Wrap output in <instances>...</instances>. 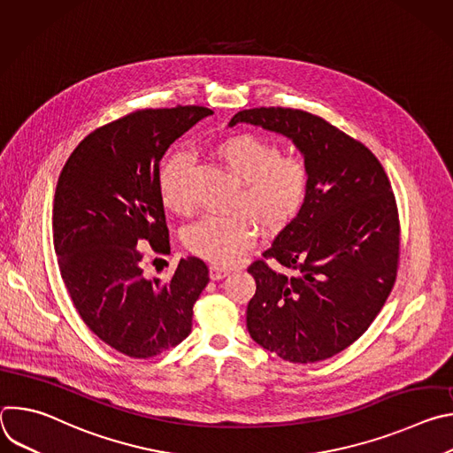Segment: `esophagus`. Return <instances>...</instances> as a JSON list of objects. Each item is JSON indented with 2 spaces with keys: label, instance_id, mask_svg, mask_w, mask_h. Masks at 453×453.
<instances>
[{
  "label": "esophagus",
  "instance_id": "34e87169",
  "mask_svg": "<svg viewBox=\"0 0 453 453\" xmlns=\"http://www.w3.org/2000/svg\"><path fill=\"white\" fill-rule=\"evenodd\" d=\"M229 273H231V271L226 269V267H219V265H211V267H210V278H211L213 281L229 276Z\"/></svg>",
  "mask_w": 453,
  "mask_h": 453
}]
</instances>
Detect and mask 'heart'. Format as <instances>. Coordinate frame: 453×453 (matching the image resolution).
Here are the masks:
<instances>
[{
	"mask_svg": "<svg viewBox=\"0 0 453 453\" xmlns=\"http://www.w3.org/2000/svg\"><path fill=\"white\" fill-rule=\"evenodd\" d=\"M213 156L240 179L231 215H206L188 226L184 245L189 252L227 265L249 249L260 226L264 234H278L301 213L310 193V168L299 156H281V147L260 134L234 133L211 147ZM191 156L170 152L157 173L163 204L173 213L189 208L186 180Z\"/></svg>",
	"mask_w": 453,
	"mask_h": 453,
	"instance_id": "b5f03b06",
	"label": "heart"
}]
</instances>
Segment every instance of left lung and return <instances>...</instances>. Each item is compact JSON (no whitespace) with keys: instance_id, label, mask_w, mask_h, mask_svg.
I'll return each instance as SVG.
<instances>
[{"instance_id":"8db88e82","label":"left lung","mask_w":453,"mask_h":453,"mask_svg":"<svg viewBox=\"0 0 453 453\" xmlns=\"http://www.w3.org/2000/svg\"><path fill=\"white\" fill-rule=\"evenodd\" d=\"M240 121L290 138L310 168L304 208L247 269L256 281L247 330L283 360H326L362 337L395 287L400 217L389 177L364 143L317 114L254 107L229 127Z\"/></svg>"}]
</instances>
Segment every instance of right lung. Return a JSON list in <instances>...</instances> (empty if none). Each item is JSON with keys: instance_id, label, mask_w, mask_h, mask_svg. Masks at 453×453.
Masks as SVG:
<instances>
[{"instance_id": "right-lung-1", "label": "right lung", "mask_w": 453, "mask_h": 453, "mask_svg": "<svg viewBox=\"0 0 453 453\" xmlns=\"http://www.w3.org/2000/svg\"><path fill=\"white\" fill-rule=\"evenodd\" d=\"M210 114L203 105L125 114L88 134L58 175L51 229L60 276L86 326L131 358L182 342L210 283L208 265L196 256L182 257L168 281L149 280L140 249L170 252L159 161Z\"/></svg>"}]
</instances>
